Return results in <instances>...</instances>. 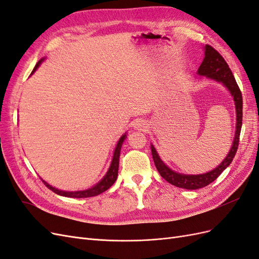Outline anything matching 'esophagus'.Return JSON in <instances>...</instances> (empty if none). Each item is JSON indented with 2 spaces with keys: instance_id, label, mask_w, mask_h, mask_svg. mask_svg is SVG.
Listing matches in <instances>:
<instances>
[{
  "instance_id": "esophagus-1",
  "label": "esophagus",
  "mask_w": 259,
  "mask_h": 259,
  "mask_svg": "<svg viewBox=\"0 0 259 259\" xmlns=\"http://www.w3.org/2000/svg\"><path fill=\"white\" fill-rule=\"evenodd\" d=\"M134 127L138 131H145L147 128V122L145 120H138L136 121V123L134 124Z\"/></svg>"
}]
</instances>
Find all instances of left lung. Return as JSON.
I'll return each mask as SVG.
<instances>
[{
	"mask_svg": "<svg viewBox=\"0 0 259 259\" xmlns=\"http://www.w3.org/2000/svg\"><path fill=\"white\" fill-rule=\"evenodd\" d=\"M204 59H203L202 64L198 70L199 75H204L208 79H213L217 82L223 83L227 89L229 90L230 94L233 97L234 105H236V111H237V127H236V135H234L233 143L229 153L227 154L226 159L219 164V165L211 169L208 173L200 174V175H186L176 173L175 170L170 169L167 165H165L156 152L153 145H151V153L152 158L155 164V167L158 169L160 175L166 180L167 183L176 186L178 188H184L188 190H195L200 189V188L205 187L213 183L214 180L221 175L223 171L230 165L234 155L237 153L239 142H240V133L242 127V93L239 89V86L236 82V79L231 72V70L227 64L224 57L219 54L214 48L210 45H205L204 48Z\"/></svg>",
	"mask_w": 259,
	"mask_h": 259,
	"instance_id": "left-lung-1",
	"label": "left lung"
}]
</instances>
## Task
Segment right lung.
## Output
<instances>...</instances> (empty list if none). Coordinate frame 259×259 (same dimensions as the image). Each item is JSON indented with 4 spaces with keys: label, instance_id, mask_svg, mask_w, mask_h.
I'll return each mask as SVG.
<instances>
[{
    "label": "right lung",
    "instance_id": "1",
    "mask_svg": "<svg viewBox=\"0 0 259 259\" xmlns=\"http://www.w3.org/2000/svg\"><path fill=\"white\" fill-rule=\"evenodd\" d=\"M42 61H43V58L35 65L33 71L31 72V74L34 73L36 68L41 65ZM125 138H126V135L124 134L120 138L119 142H117L116 147H115V150H114V153H113V159H112V162H111V165H110V167H109V169L107 171V174L105 175V177L101 179L97 185L90 188V189L83 190V191H62V190H59V189H56V188L52 187L51 185H49L48 183H45L44 180H43L44 185L48 187L49 189H51L53 192L57 193L59 195H62V197H68V198H90V197H95V195H98L100 193L105 192L106 190H108L109 188H110L114 184V182L116 180L117 170H119L120 151H121V147H122V144H123Z\"/></svg>",
    "mask_w": 259,
    "mask_h": 259
}]
</instances>
